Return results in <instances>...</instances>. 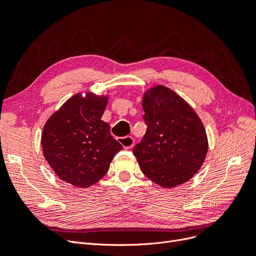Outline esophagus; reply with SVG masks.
<instances>
[{"instance_id":"esophagus-1","label":"esophagus","mask_w":256,"mask_h":256,"mask_svg":"<svg viewBox=\"0 0 256 256\" xmlns=\"http://www.w3.org/2000/svg\"><path fill=\"white\" fill-rule=\"evenodd\" d=\"M118 142L124 146V148H125V150H130L131 147H132L134 144V138L132 136H124V138H118Z\"/></svg>"}]
</instances>
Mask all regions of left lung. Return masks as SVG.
I'll return each instance as SVG.
<instances>
[{
  "instance_id": "left-lung-1",
  "label": "left lung",
  "mask_w": 256,
  "mask_h": 256,
  "mask_svg": "<svg viewBox=\"0 0 256 256\" xmlns=\"http://www.w3.org/2000/svg\"><path fill=\"white\" fill-rule=\"evenodd\" d=\"M146 132L132 150L146 177L173 188L193 177L208 150L206 131L194 110L164 85L143 97Z\"/></svg>"
}]
</instances>
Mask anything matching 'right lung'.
I'll use <instances>...</instances> for the list:
<instances>
[{"mask_svg":"<svg viewBox=\"0 0 256 256\" xmlns=\"http://www.w3.org/2000/svg\"><path fill=\"white\" fill-rule=\"evenodd\" d=\"M108 97L76 94L46 122L42 136L44 156L60 180L88 188L106 174L122 146L102 120Z\"/></svg>","mask_w":256,"mask_h":256,"instance_id":"1","label":"right lung"}]
</instances>
